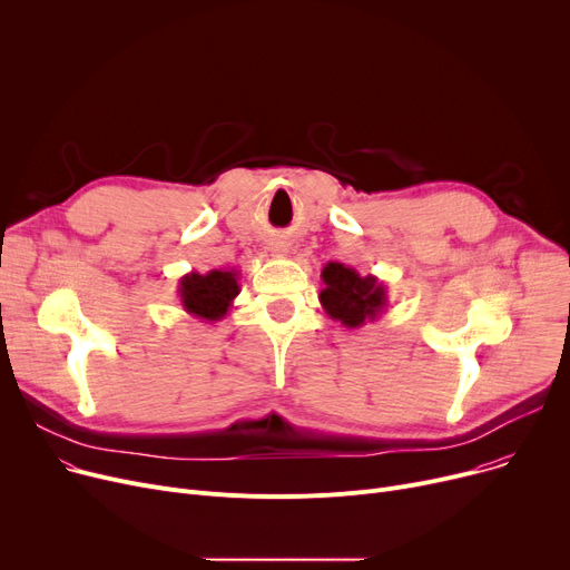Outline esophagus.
<instances>
[{
	"mask_svg": "<svg viewBox=\"0 0 570 570\" xmlns=\"http://www.w3.org/2000/svg\"><path fill=\"white\" fill-rule=\"evenodd\" d=\"M273 252H275V254H279V256H284V254L288 252V245L284 243V239H279V237H277L275 243H273Z\"/></svg>",
	"mask_w": 570,
	"mask_h": 570,
	"instance_id": "1",
	"label": "esophagus"
}]
</instances>
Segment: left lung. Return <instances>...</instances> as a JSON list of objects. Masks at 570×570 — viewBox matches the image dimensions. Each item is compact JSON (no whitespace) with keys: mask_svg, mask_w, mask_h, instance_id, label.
I'll list each match as a JSON object with an SVG mask.
<instances>
[{"mask_svg":"<svg viewBox=\"0 0 570 570\" xmlns=\"http://www.w3.org/2000/svg\"><path fill=\"white\" fill-rule=\"evenodd\" d=\"M321 307L344 327H363L376 321L387 307L385 284L374 275H361L344 263H325L321 269Z\"/></svg>","mask_w":570,"mask_h":570,"instance_id":"left-lung-1","label":"left lung"}]
</instances>
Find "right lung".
Segmentation results:
<instances>
[{
    "mask_svg": "<svg viewBox=\"0 0 570 570\" xmlns=\"http://www.w3.org/2000/svg\"><path fill=\"white\" fill-rule=\"evenodd\" d=\"M237 269L235 267H222L209 269V273H189L179 279L177 295L183 309L191 314L194 318H200L205 323L222 321L228 309L233 307V301L239 293L237 286Z\"/></svg>",
    "mask_w": 570,
    "mask_h": 570,
    "instance_id": "obj_1",
    "label": "right lung"
}]
</instances>
